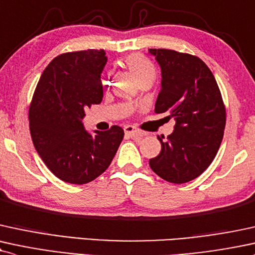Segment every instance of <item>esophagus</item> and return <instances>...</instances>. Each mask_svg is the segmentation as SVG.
I'll return each mask as SVG.
<instances>
[{
  "label": "esophagus",
  "mask_w": 255,
  "mask_h": 255,
  "mask_svg": "<svg viewBox=\"0 0 255 255\" xmlns=\"http://www.w3.org/2000/svg\"><path fill=\"white\" fill-rule=\"evenodd\" d=\"M124 129H125V134H126V135H128V136L136 135V134H141L135 127H133V126H126Z\"/></svg>",
  "instance_id": "1"
}]
</instances>
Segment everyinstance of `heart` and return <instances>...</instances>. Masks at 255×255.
Returning <instances> with one entry per match:
<instances>
[{"label":"heart","mask_w":255,"mask_h":255,"mask_svg":"<svg viewBox=\"0 0 255 255\" xmlns=\"http://www.w3.org/2000/svg\"><path fill=\"white\" fill-rule=\"evenodd\" d=\"M125 63L129 71L133 73L134 77L136 78L137 83L147 81V79L154 81L155 69L151 61L146 59L145 57L140 56V54H130L126 58Z\"/></svg>","instance_id":"b5f03b06"}]
</instances>
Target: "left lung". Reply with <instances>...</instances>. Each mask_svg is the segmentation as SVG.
<instances>
[{"mask_svg":"<svg viewBox=\"0 0 255 255\" xmlns=\"http://www.w3.org/2000/svg\"><path fill=\"white\" fill-rule=\"evenodd\" d=\"M148 53L161 71L154 112L168 113L176 121L167 139L158 136L161 151L149 166L167 182L188 183L207 170L220 148L226 126L220 89L197 57L165 48H151Z\"/></svg>","mask_w":255,"mask_h":255,"instance_id":"obj_1","label":"left lung"}]
</instances>
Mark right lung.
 I'll list each match as a JSON object with an SVG mask.
<instances>
[{
    "mask_svg": "<svg viewBox=\"0 0 255 255\" xmlns=\"http://www.w3.org/2000/svg\"><path fill=\"white\" fill-rule=\"evenodd\" d=\"M108 58L104 50L60 54L39 79L29 108L34 147L54 176L71 184L96 179L109 167L124 139V129L90 133L83 125L84 110L101 103V73Z\"/></svg>",
    "mask_w": 255,
    "mask_h": 255,
    "instance_id": "add662e5",
    "label": "right lung"
}]
</instances>
